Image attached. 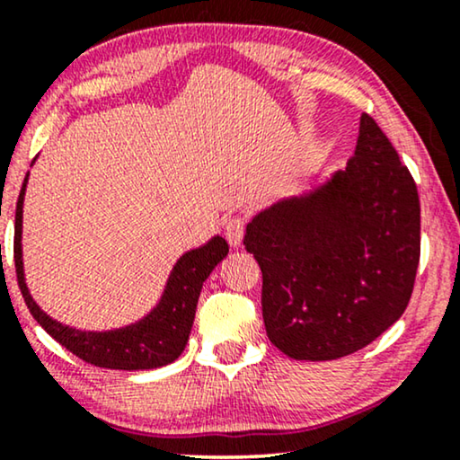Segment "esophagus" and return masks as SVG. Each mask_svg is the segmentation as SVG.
<instances>
[{
    "instance_id": "esophagus-1",
    "label": "esophagus",
    "mask_w": 460,
    "mask_h": 460,
    "mask_svg": "<svg viewBox=\"0 0 460 460\" xmlns=\"http://www.w3.org/2000/svg\"><path fill=\"white\" fill-rule=\"evenodd\" d=\"M244 226H247V222H244L243 217H230L228 222H226V238H228V243L232 244V247H238V244L243 243V236H244Z\"/></svg>"
}]
</instances>
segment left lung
<instances>
[{
    "mask_svg": "<svg viewBox=\"0 0 460 460\" xmlns=\"http://www.w3.org/2000/svg\"><path fill=\"white\" fill-rule=\"evenodd\" d=\"M261 268L268 339L295 360H337L367 348L411 301L420 205L411 172L370 115L345 172L247 226Z\"/></svg>",
    "mask_w": 460,
    "mask_h": 460,
    "instance_id": "1",
    "label": "left lung"
}]
</instances>
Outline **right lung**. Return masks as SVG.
<instances>
[{"label": "right lung", "instance_id": "1", "mask_svg": "<svg viewBox=\"0 0 460 460\" xmlns=\"http://www.w3.org/2000/svg\"><path fill=\"white\" fill-rule=\"evenodd\" d=\"M27 178L22 181L16 203L14 266L18 288H21L24 304H27L29 312L33 314V318L62 348H66L71 354L81 358L87 364H93V367L117 370H148L173 362L186 348L203 282L213 272V268L228 255V243L222 236H216L205 247L188 251L186 255H181L180 261L175 263L172 276H169L161 304L140 323L109 332H85L68 329V326H62L60 323L49 318L48 314H43L40 305L29 295L27 285H24L21 234Z\"/></svg>", "mask_w": 460, "mask_h": 460}]
</instances>
